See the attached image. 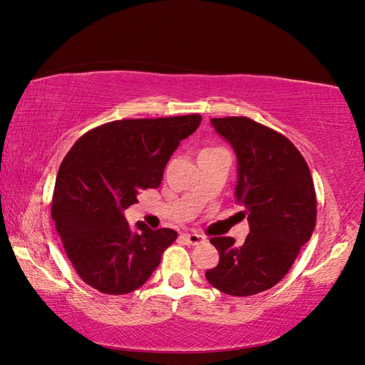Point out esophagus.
I'll list each match as a JSON object with an SVG mask.
<instances>
[{
	"label": "esophagus",
	"mask_w": 365,
	"mask_h": 365,
	"mask_svg": "<svg viewBox=\"0 0 365 365\" xmlns=\"http://www.w3.org/2000/svg\"><path fill=\"white\" fill-rule=\"evenodd\" d=\"M181 237L187 244H190V246H197V244H200V242L205 241V237L200 236V235H197V232H184Z\"/></svg>",
	"instance_id": "esophagus-1"
}]
</instances>
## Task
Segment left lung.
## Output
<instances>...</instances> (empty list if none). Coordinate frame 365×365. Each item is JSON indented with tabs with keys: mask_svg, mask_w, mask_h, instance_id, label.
I'll return each instance as SVG.
<instances>
[{
	"mask_svg": "<svg viewBox=\"0 0 365 365\" xmlns=\"http://www.w3.org/2000/svg\"><path fill=\"white\" fill-rule=\"evenodd\" d=\"M212 126L236 152V200L250 232L242 246L232 237H212L220 262L205 277L225 294L252 296L282 282L312 236L314 181L301 152L277 130L246 116L213 118Z\"/></svg>",
	"mask_w": 365,
	"mask_h": 365,
	"instance_id": "1",
	"label": "left lung"
}]
</instances>
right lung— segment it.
Masks as SVG:
<instances>
[{
  "label": "right lung",
  "mask_w": 365,
  "mask_h": 365,
  "mask_svg": "<svg viewBox=\"0 0 365 365\" xmlns=\"http://www.w3.org/2000/svg\"><path fill=\"white\" fill-rule=\"evenodd\" d=\"M200 121V115L111 121L83 134L66 155L51 218L83 283L128 294L150 278L178 232L143 223L134 231L123 212L140 190L160 186L173 152Z\"/></svg>",
  "instance_id": "right-lung-1"
}]
</instances>
